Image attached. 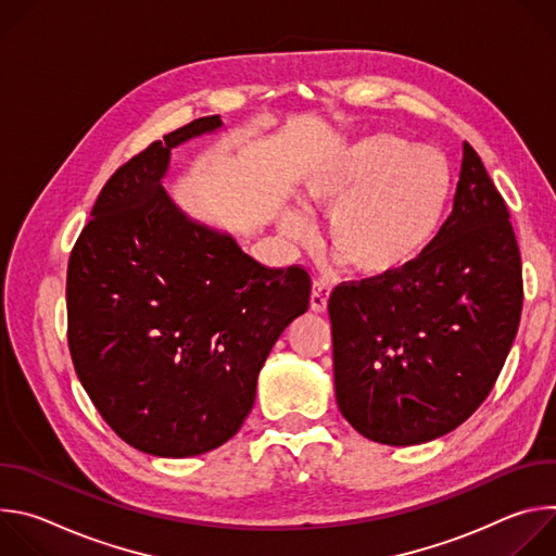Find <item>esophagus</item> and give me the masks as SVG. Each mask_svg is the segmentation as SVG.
I'll return each instance as SVG.
<instances>
[{
	"label": "esophagus",
	"instance_id": "1",
	"mask_svg": "<svg viewBox=\"0 0 556 556\" xmlns=\"http://www.w3.org/2000/svg\"><path fill=\"white\" fill-rule=\"evenodd\" d=\"M332 292V283L326 279H316L312 283V296H309V305L314 312H326L328 309V299Z\"/></svg>",
	"mask_w": 556,
	"mask_h": 556
}]
</instances>
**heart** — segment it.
I'll return each mask as SVG.
<instances>
[{"label":"heart","mask_w":556,"mask_h":556,"mask_svg":"<svg viewBox=\"0 0 556 556\" xmlns=\"http://www.w3.org/2000/svg\"><path fill=\"white\" fill-rule=\"evenodd\" d=\"M294 195L308 211H328V240L350 270L387 277L435 242L453 195V172L433 144L371 134L303 167ZM304 210L286 204L279 211L277 226L290 240H309L314 232Z\"/></svg>","instance_id":"heart-1"}]
</instances>
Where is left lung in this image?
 Instances as JSON below:
<instances>
[{
	"label": "left lung",
	"instance_id": "obj_1",
	"mask_svg": "<svg viewBox=\"0 0 556 556\" xmlns=\"http://www.w3.org/2000/svg\"><path fill=\"white\" fill-rule=\"evenodd\" d=\"M431 249L401 273L334 288L328 309L343 418L389 446L431 442L472 416L513 348L521 257L504 198L464 142Z\"/></svg>",
	"mask_w": 556,
	"mask_h": 556
}]
</instances>
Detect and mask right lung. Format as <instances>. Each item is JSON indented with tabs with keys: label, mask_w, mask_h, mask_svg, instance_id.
<instances>
[{
	"label": "right lung",
	"mask_w": 556,
	"mask_h": 556,
	"mask_svg": "<svg viewBox=\"0 0 556 556\" xmlns=\"http://www.w3.org/2000/svg\"><path fill=\"white\" fill-rule=\"evenodd\" d=\"M222 125L198 118L116 169L67 264L76 376L114 433L157 457L240 431L273 345L309 303L303 268L262 266L163 187L172 149Z\"/></svg>",
	"instance_id": "add662e5"
}]
</instances>
